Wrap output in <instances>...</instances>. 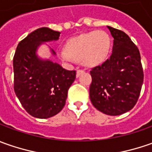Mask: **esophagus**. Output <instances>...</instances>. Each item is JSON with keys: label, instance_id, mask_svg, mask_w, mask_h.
Masks as SVG:
<instances>
[{"label": "esophagus", "instance_id": "obj_1", "mask_svg": "<svg viewBox=\"0 0 152 152\" xmlns=\"http://www.w3.org/2000/svg\"><path fill=\"white\" fill-rule=\"evenodd\" d=\"M82 73H84V71H83V70H80V69L77 70V73H76V76H77V77H79V76H80V74H81Z\"/></svg>", "mask_w": 152, "mask_h": 152}]
</instances>
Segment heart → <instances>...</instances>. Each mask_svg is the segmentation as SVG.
Returning <instances> with one entry per match:
<instances>
[{
	"mask_svg": "<svg viewBox=\"0 0 152 152\" xmlns=\"http://www.w3.org/2000/svg\"><path fill=\"white\" fill-rule=\"evenodd\" d=\"M66 49L58 50L62 61L81 60L87 67H94L106 60L110 49V39L104 31H92L68 39Z\"/></svg>",
	"mask_w": 152,
	"mask_h": 152,
	"instance_id": "1",
	"label": "heart"
}]
</instances>
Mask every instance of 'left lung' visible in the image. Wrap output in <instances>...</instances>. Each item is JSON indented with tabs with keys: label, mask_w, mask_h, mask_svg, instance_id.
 Wrapping results in <instances>:
<instances>
[{
	"label": "left lung",
	"mask_w": 152,
	"mask_h": 152,
	"mask_svg": "<svg viewBox=\"0 0 152 152\" xmlns=\"http://www.w3.org/2000/svg\"><path fill=\"white\" fill-rule=\"evenodd\" d=\"M113 38V52L91 71L90 98L98 111L110 116L134 107L143 85L144 73L137 46L125 33L107 26Z\"/></svg>",
	"instance_id": "1"
}]
</instances>
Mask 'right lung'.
Segmentation results:
<instances>
[{
  "label": "right lung",
  "mask_w": 152,
  "mask_h": 152,
  "mask_svg": "<svg viewBox=\"0 0 152 152\" xmlns=\"http://www.w3.org/2000/svg\"><path fill=\"white\" fill-rule=\"evenodd\" d=\"M60 34L45 27L33 31L18 43L13 57L16 96L27 113L37 118H48L61 112L76 78V71L37 55L41 45L57 40Z\"/></svg>",
  "instance_id": "add662e5"
}]
</instances>
